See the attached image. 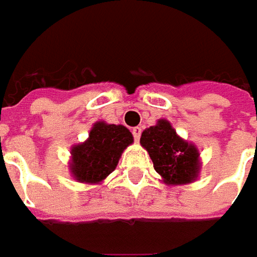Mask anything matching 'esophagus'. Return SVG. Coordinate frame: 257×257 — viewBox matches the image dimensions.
<instances>
[{"label":"esophagus","mask_w":257,"mask_h":257,"mask_svg":"<svg viewBox=\"0 0 257 257\" xmlns=\"http://www.w3.org/2000/svg\"><path fill=\"white\" fill-rule=\"evenodd\" d=\"M133 136H134V140L139 141L140 140V136H141V127H134L132 130Z\"/></svg>","instance_id":"34e87169"}]
</instances>
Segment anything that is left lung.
I'll list each match as a JSON object with an SVG mask.
<instances>
[{
	"label": "left lung",
	"instance_id": "left-lung-1",
	"mask_svg": "<svg viewBox=\"0 0 257 257\" xmlns=\"http://www.w3.org/2000/svg\"><path fill=\"white\" fill-rule=\"evenodd\" d=\"M140 144L147 150L164 184L177 187L198 180L202 167L199 150L194 143L180 137L168 120L160 118L156 125L146 128L141 133Z\"/></svg>",
	"mask_w": 257,
	"mask_h": 257
}]
</instances>
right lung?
Listing matches in <instances>:
<instances>
[{"label": "right lung", "instance_id": "right-lung-1", "mask_svg": "<svg viewBox=\"0 0 257 257\" xmlns=\"http://www.w3.org/2000/svg\"><path fill=\"white\" fill-rule=\"evenodd\" d=\"M133 141V134L124 125L96 121L89 137L70 149L72 178L89 185L101 184L116 170L123 151Z\"/></svg>", "mask_w": 257, "mask_h": 257}]
</instances>
